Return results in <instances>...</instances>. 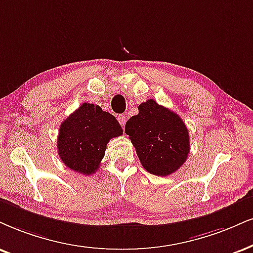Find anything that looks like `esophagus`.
Segmentation results:
<instances>
[{
    "mask_svg": "<svg viewBox=\"0 0 253 253\" xmlns=\"http://www.w3.org/2000/svg\"><path fill=\"white\" fill-rule=\"evenodd\" d=\"M118 122H120V124L122 126H126V115H118Z\"/></svg>",
    "mask_w": 253,
    "mask_h": 253,
    "instance_id": "1",
    "label": "esophagus"
}]
</instances>
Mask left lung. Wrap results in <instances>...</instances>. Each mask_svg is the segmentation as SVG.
<instances>
[{
  "instance_id": "8db88e82",
  "label": "left lung",
  "mask_w": 253,
  "mask_h": 253,
  "mask_svg": "<svg viewBox=\"0 0 253 253\" xmlns=\"http://www.w3.org/2000/svg\"><path fill=\"white\" fill-rule=\"evenodd\" d=\"M126 133L143 168L156 176H169L185 163L189 131L182 118L154 99L139 104L138 114L126 123Z\"/></svg>"
}]
</instances>
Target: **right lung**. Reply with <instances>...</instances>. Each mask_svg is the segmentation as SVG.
Listing matches in <instances>:
<instances>
[{
    "label": "right lung",
    "instance_id": "add662e5",
    "mask_svg": "<svg viewBox=\"0 0 253 253\" xmlns=\"http://www.w3.org/2000/svg\"><path fill=\"white\" fill-rule=\"evenodd\" d=\"M123 133L118 121L98 105L83 103L60 126L58 155L71 170L95 173L105 154L107 144Z\"/></svg>",
    "mask_w": 253,
    "mask_h": 253
}]
</instances>
